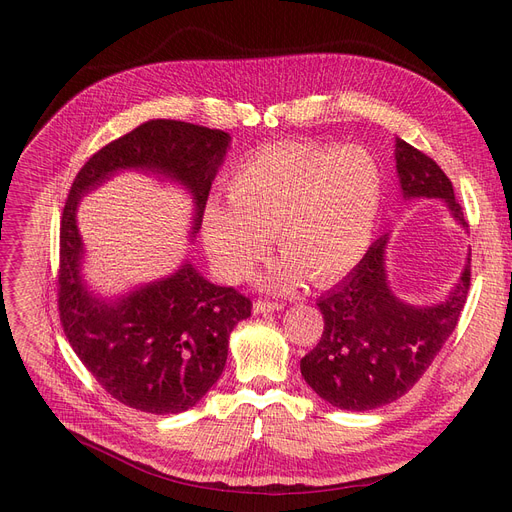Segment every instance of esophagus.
<instances>
[{"label":"esophagus","instance_id":"esophagus-1","mask_svg":"<svg viewBox=\"0 0 512 512\" xmlns=\"http://www.w3.org/2000/svg\"><path fill=\"white\" fill-rule=\"evenodd\" d=\"M284 309V303H278V301H263V299H257L253 303V311L255 313H265V311H280Z\"/></svg>","mask_w":512,"mask_h":512}]
</instances>
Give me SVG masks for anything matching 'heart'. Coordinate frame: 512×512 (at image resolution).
Listing matches in <instances>:
<instances>
[{
  "label": "heart",
  "instance_id": "1",
  "mask_svg": "<svg viewBox=\"0 0 512 512\" xmlns=\"http://www.w3.org/2000/svg\"><path fill=\"white\" fill-rule=\"evenodd\" d=\"M382 170L359 147L280 143L263 147L226 178L228 203L211 201L203 215L207 251L222 276L253 274L274 234L286 257L274 282L305 274L326 284L365 255L382 207Z\"/></svg>",
  "mask_w": 512,
  "mask_h": 512
}]
</instances>
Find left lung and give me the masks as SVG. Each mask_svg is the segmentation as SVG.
I'll return each instance as SVG.
<instances>
[{
    "label": "left lung",
    "mask_w": 512,
    "mask_h": 512,
    "mask_svg": "<svg viewBox=\"0 0 512 512\" xmlns=\"http://www.w3.org/2000/svg\"><path fill=\"white\" fill-rule=\"evenodd\" d=\"M396 170L405 197H440L467 226L450 178L432 157L398 139ZM384 249L386 236L373 242L351 276L317 301L324 332L301 359V373L338 409L371 411L407 394L454 332L467 303L471 265L442 305L398 301L386 282Z\"/></svg>",
    "instance_id": "1"
}]
</instances>
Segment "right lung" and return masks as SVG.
<instances>
[{"label":"right lung","instance_id":"right-lung-1","mask_svg":"<svg viewBox=\"0 0 512 512\" xmlns=\"http://www.w3.org/2000/svg\"><path fill=\"white\" fill-rule=\"evenodd\" d=\"M228 141L218 128L147 120L93 153L70 186L60 220V324L101 388L130 409L172 415L195 407L220 380L230 332L251 315L253 303L232 286L209 284L191 263L116 305L93 299L78 276V199L122 168L161 172L193 193L199 230Z\"/></svg>","mask_w":512,"mask_h":512}]
</instances>
